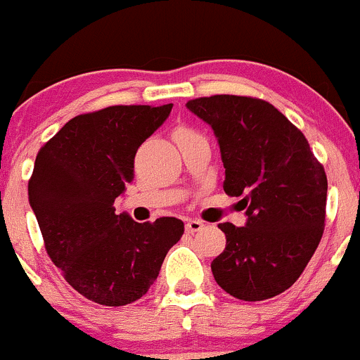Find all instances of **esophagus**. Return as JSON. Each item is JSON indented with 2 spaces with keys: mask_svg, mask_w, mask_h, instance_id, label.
Masks as SVG:
<instances>
[{
  "mask_svg": "<svg viewBox=\"0 0 360 360\" xmlns=\"http://www.w3.org/2000/svg\"><path fill=\"white\" fill-rule=\"evenodd\" d=\"M204 223L199 221V219H187V223H185V231L187 233H194V231H199L202 230Z\"/></svg>",
  "mask_w": 360,
  "mask_h": 360,
  "instance_id": "34e87169",
  "label": "esophagus"
}]
</instances>
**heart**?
I'll return each mask as SVG.
<instances>
[{"label":"heart","instance_id":"heart-1","mask_svg":"<svg viewBox=\"0 0 360 360\" xmlns=\"http://www.w3.org/2000/svg\"><path fill=\"white\" fill-rule=\"evenodd\" d=\"M176 134H192V132H188V130H185V129H180Z\"/></svg>","mask_w":360,"mask_h":360}]
</instances>
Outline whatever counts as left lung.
Instances as JSON below:
<instances>
[{"label": "left lung", "instance_id": "left-lung-1", "mask_svg": "<svg viewBox=\"0 0 360 360\" xmlns=\"http://www.w3.org/2000/svg\"><path fill=\"white\" fill-rule=\"evenodd\" d=\"M214 132L228 195L240 197L245 226L219 223L226 247L211 271L226 293L247 302L292 287L318 249L328 180L307 139L273 104L211 96L187 104Z\"/></svg>", "mask_w": 360, "mask_h": 360}]
</instances>
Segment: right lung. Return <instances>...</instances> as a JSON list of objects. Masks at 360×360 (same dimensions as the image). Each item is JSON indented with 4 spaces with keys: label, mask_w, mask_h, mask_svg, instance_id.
<instances>
[{
    "label": "right lung",
    "mask_w": 360,
    "mask_h": 360,
    "mask_svg": "<svg viewBox=\"0 0 360 360\" xmlns=\"http://www.w3.org/2000/svg\"><path fill=\"white\" fill-rule=\"evenodd\" d=\"M173 104L110 106L65 123L37 153L29 204L65 280L96 304L118 307L148 293L184 221L137 223L115 212L134 180L135 153Z\"/></svg>",
    "instance_id": "add662e5"
}]
</instances>
